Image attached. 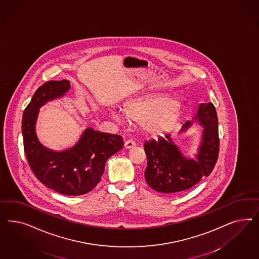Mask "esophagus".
<instances>
[{
	"instance_id": "obj_1",
	"label": "esophagus",
	"mask_w": 259,
	"mask_h": 259,
	"mask_svg": "<svg viewBox=\"0 0 259 259\" xmlns=\"http://www.w3.org/2000/svg\"><path fill=\"white\" fill-rule=\"evenodd\" d=\"M136 146V142L132 141V140H128V141L124 142V147L125 149H130V148H133Z\"/></svg>"
}]
</instances>
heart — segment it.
<instances>
[{"label": "heart", "instance_id": "1", "mask_svg": "<svg viewBox=\"0 0 259 259\" xmlns=\"http://www.w3.org/2000/svg\"><path fill=\"white\" fill-rule=\"evenodd\" d=\"M176 103L170 99L152 98L132 102L127 105L123 114L126 118L135 121H141L142 127L151 134L163 133L177 115ZM112 117L121 120L118 112H113Z\"/></svg>", "mask_w": 259, "mask_h": 259}]
</instances>
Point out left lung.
<instances>
[{
    "mask_svg": "<svg viewBox=\"0 0 259 259\" xmlns=\"http://www.w3.org/2000/svg\"><path fill=\"white\" fill-rule=\"evenodd\" d=\"M196 120L203 131L195 159L183 156L170 133L144 142L148 161L144 177L155 191L164 194L186 191L212 172L220 152L219 119L212 102L201 103L196 117L184 122L180 132H185Z\"/></svg>",
    "mask_w": 259,
    "mask_h": 259,
    "instance_id": "obj_1",
    "label": "left lung"
}]
</instances>
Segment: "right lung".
<instances>
[{"label":"right lung","instance_id":"right-lung-1","mask_svg":"<svg viewBox=\"0 0 259 259\" xmlns=\"http://www.w3.org/2000/svg\"><path fill=\"white\" fill-rule=\"evenodd\" d=\"M70 81L49 80L39 87L23 115L25 157L35 177L44 185L66 196L89 193L101 181L105 162L123 147L122 137L87 128L69 149L53 151L39 142L35 126L39 109L47 102L62 98Z\"/></svg>","mask_w":259,"mask_h":259}]
</instances>
